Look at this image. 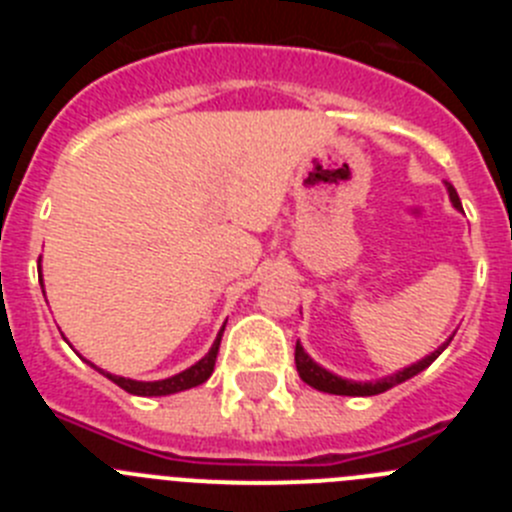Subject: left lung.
<instances>
[{
    "label": "left lung",
    "mask_w": 512,
    "mask_h": 512,
    "mask_svg": "<svg viewBox=\"0 0 512 512\" xmlns=\"http://www.w3.org/2000/svg\"><path fill=\"white\" fill-rule=\"evenodd\" d=\"M446 192H449V200L454 202L456 210L461 212V202H459V194H456V189L451 187L449 182H446ZM449 336L446 341L441 343V346L433 351V354L423 356L420 361H415V364L405 366V369H400V372L395 374H387V377L382 379H374V382H356V379H346V377H338V374L328 372L325 366H320L318 361L312 359L310 354H307L305 348H302V343L297 341L295 346V364H297V372H300V379L305 384H310V387H315V390L320 392H328V395H348V397H372V395H382V392L392 390V387H397V384L408 382V379H413L415 374H420L423 369H428V366L433 364V361L441 356V351L451 343Z\"/></svg>",
    "instance_id": "1"
}]
</instances>
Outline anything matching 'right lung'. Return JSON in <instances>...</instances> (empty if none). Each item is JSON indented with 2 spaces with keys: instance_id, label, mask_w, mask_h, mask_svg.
<instances>
[{
  "instance_id": "1",
  "label": "right lung",
  "mask_w": 512,
  "mask_h": 512,
  "mask_svg": "<svg viewBox=\"0 0 512 512\" xmlns=\"http://www.w3.org/2000/svg\"><path fill=\"white\" fill-rule=\"evenodd\" d=\"M40 264V261H38ZM40 287H43V271H40ZM228 323V320H225ZM223 330L225 325L220 328V333H217L215 343H212V348L207 351L205 356H202L197 364H192L189 369H184V372L174 374V377H166V379H156V382H138V379H128V377H117V374H110L104 372V369H99V366H94L92 361H87L89 366H94L99 374H104V377L110 379V382H115L117 387H122L125 392H130V395H140V397H164V395H176V392H184V390H192V387H197V384L207 382L212 374V369H215V359H217V348H220V338H223Z\"/></svg>"
}]
</instances>
